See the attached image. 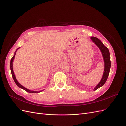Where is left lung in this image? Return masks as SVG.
<instances>
[{
	"label": "left lung",
	"instance_id": "left-lung-1",
	"mask_svg": "<svg viewBox=\"0 0 126 126\" xmlns=\"http://www.w3.org/2000/svg\"><path fill=\"white\" fill-rule=\"evenodd\" d=\"M90 39L93 41V43L96 44L98 46V47L99 48L101 52L103 59H104L105 63L104 71V74H103L102 78L99 83L95 87L94 89V90H96L104 85L105 84V83L106 82L107 79L109 74L110 69V68H111V61H110V54L108 49L103 44L101 40L97 38L94 37H91Z\"/></svg>",
	"mask_w": 126,
	"mask_h": 126
}]
</instances>
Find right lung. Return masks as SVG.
Masks as SVG:
<instances>
[{
    "instance_id": "1",
    "label": "right lung",
    "mask_w": 126,
    "mask_h": 126,
    "mask_svg": "<svg viewBox=\"0 0 126 126\" xmlns=\"http://www.w3.org/2000/svg\"><path fill=\"white\" fill-rule=\"evenodd\" d=\"M19 48H18L17 49V50H16V51L15 52V53H14V55L13 56V57H12V58L11 59V60H10V70H11V75H12V77H13V78L14 80V81H15V83H16V85H17L20 88H21V89H23L24 90H26V91H27V92H28V93H37L41 92V91H43L44 90H40V91H33V90H29V89H27V88H26L24 87V86H22L20 84V83H19V82L17 81V79H16V77H15V74H14V71H13V63L14 59V58H15V55H16V52H17V51L18 49H19Z\"/></svg>"
}]
</instances>
